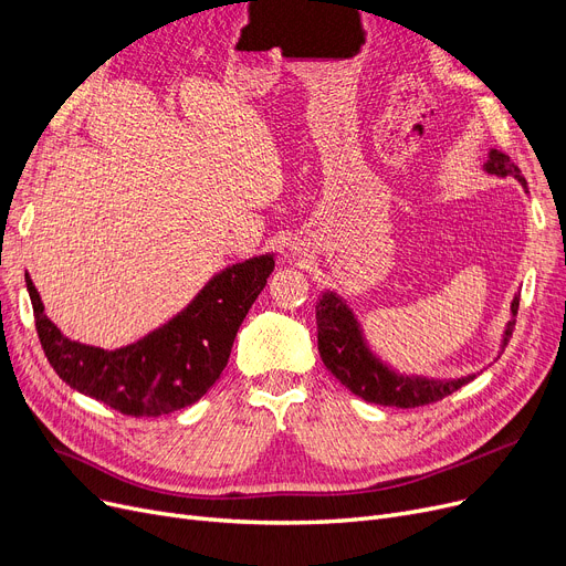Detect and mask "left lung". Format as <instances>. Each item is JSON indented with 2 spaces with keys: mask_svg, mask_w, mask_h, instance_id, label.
Instances as JSON below:
<instances>
[{
  "mask_svg": "<svg viewBox=\"0 0 566 566\" xmlns=\"http://www.w3.org/2000/svg\"><path fill=\"white\" fill-rule=\"evenodd\" d=\"M483 170L495 177H514L527 191V181L521 175L518 166L506 154L491 149L489 160L483 164ZM518 313V294L511 302V317ZM317 319V349L325 366L332 370L334 378L364 398L366 402L385 408H419L428 402L442 400L444 396L461 389L472 382L476 373L463 375V378H426V375H408L391 368L385 359L373 353V347L366 340L364 327L355 311L345 304L338 292L325 290L319 294L315 306ZM511 332H514V319L506 322L500 347L504 349Z\"/></svg>",
  "mask_w": 566,
  "mask_h": 566,
  "instance_id": "1",
  "label": "left lung"
}]
</instances>
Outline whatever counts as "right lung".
Here are the masks:
<instances>
[{
	"label": "right lung",
	"instance_id": "1",
	"mask_svg": "<svg viewBox=\"0 0 566 566\" xmlns=\"http://www.w3.org/2000/svg\"><path fill=\"white\" fill-rule=\"evenodd\" d=\"M274 264V253L228 264L166 325L115 349L64 336L45 315L30 274L24 283L43 353L71 389L128 417H160L193 406L221 378L241 322Z\"/></svg>",
	"mask_w": 566,
	"mask_h": 566
}]
</instances>
